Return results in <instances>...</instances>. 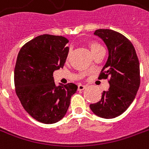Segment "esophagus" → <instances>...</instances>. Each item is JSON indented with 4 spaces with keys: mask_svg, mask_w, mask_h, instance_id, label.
<instances>
[{
    "mask_svg": "<svg viewBox=\"0 0 149 149\" xmlns=\"http://www.w3.org/2000/svg\"><path fill=\"white\" fill-rule=\"evenodd\" d=\"M86 88V86L82 84H79L78 85V91H84V90Z\"/></svg>",
    "mask_w": 149,
    "mask_h": 149,
    "instance_id": "obj_1",
    "label": "esophagus"
}]
</instances>
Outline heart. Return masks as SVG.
<instances>
[{"label": "heart", "instance_id": "obj_1", "mask_svg": "<svg viewBox=\"0 0 149 149\" xmlns=\"http://www.w3.org/2000/svg\"><path fill=\"white\" fill-rule=\"evenodd\" d=\"M88 46H89L90 49L92 52V54L95 53V52L98 51L99 49L102 48V47L99 44H97V42H95V41H91L88 43Z\"/></svg>", "mask_w": 149, "mask_h": 149}]
</instances>
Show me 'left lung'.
<instances>
[{
    "label": "left lung",
    "mask_w": 149,
    "mask_h": 149,
    "mask_svg": "<svg viewBox=\"0 0 149 149\" xmlns=\"http://www.w3.org/2000/svg\"><path fill=\"white\" fill-rule=\"evenodd\" d=\"M107 46L109 57L99 79L109 77V88L90 108L95 115L105 119L117 117L127 109L140 86V65L131 42L118 32L100 29L95 32Z\"/></svg>",
    "instance_id": "8db88e82"
}]
</instances>
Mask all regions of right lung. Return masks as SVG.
I'll return each instance as SVG.
<instances>
[{"mask_svg": "<svg viewBox=\"0 0 149 149\" xmlns=\"http://www.w3.org/2000/svg\"><path fill=\"white\" fill-rule=\"evenodd\" d=\"M69 40L62 36L44 34L24 44L15 67V92L22 105L37 121L52 124L66 114L77 85L56 86L53 72L64 65Z\"/></svg>", "mask_w": 149, "mask_h": 149, "instance_id": "1", "label": "right lung"}]
</instances>
